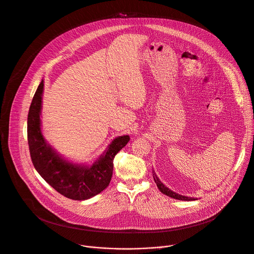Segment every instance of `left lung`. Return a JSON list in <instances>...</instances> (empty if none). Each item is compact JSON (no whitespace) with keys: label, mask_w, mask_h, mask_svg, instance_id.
Wrapping results in <instances>:
<instances>
[{"label":"left lung","mask_w":254,"mask_h":254,"mask_svg":"<svg viewBox=\"0 0 254 254\" xmlns=\"http://www.w3.org/2000/svg\"><path fill=\"white\" fill-rule=\"evenodd\" d=\"M152 177H153L154 183L156 184V186H157L158 190H159L163 194H165V195H167V196H170V197H172V198L179 199V200H187V201H190V200H195V199H197V198H194V197H188V196H185V195H181V194H179V193H177V192H175V191L171 190L170 189L166 188V187H165V186H164V185L159 181V179H158V178H157V176L155 175L154 171H152Z\"/></svg>","instance_id":"left-lung-1"}]
</instances>
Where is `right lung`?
Segmentation results:
<instances>
[{
  "label": "right lung",
  "mask_w": 254,
  "mask_h": 254,
  "mask_svg": "<svg viewBox=\"0 0 254 254\" xmlns=\"http://www.w3.org/2000/svg\"><path fill=\"white\" fill-rule=\"evenodd\" d=\"M44 80L35 93L28 115V143L33 164L40 176L58 192L73 200H86L102 192L111 183L116 154L129 140L115 138L93 164H74L64 159L47 143L41 129Z\"/></svg>",
  "instance_id": "1"
}]
</instances>
